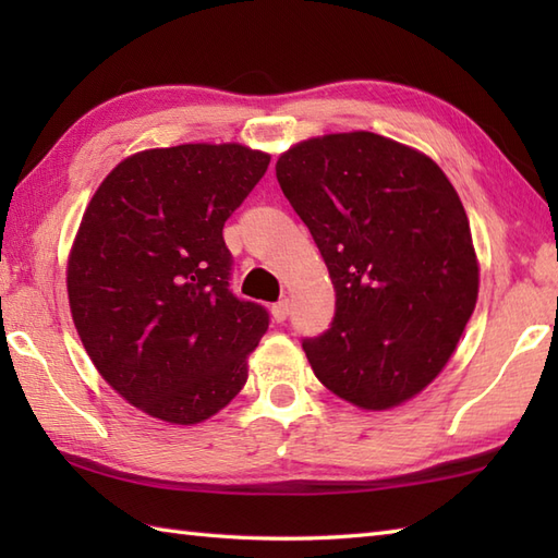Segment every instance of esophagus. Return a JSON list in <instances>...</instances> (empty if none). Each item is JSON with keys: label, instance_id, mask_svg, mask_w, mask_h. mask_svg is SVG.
<instances>
[{"label": "esophagus", "instance_id": "obj_1", "mask_svg": "<svg viewBox=\"0 0 558 558\" xmlns=\"http://www.w3.org/2000/svg\"><path fill=\"white\" fill-rule=\"evenodd\" d=\"M270 314H272V318H276L278 324H282L288 318V314H290V300H280V302H276L270 306Z\"/></svg>", "mask_w": 558, "mask_h": 558}]
</instances>
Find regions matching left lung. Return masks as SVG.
<instances>
[{
	"instance_id": "obj_1",
	"label": "left lung",
	"mask_w": 558,
	"mask_h": 558,
	"mask_svg": "<svg viewBox=\"0 0 558 558\" xmlns=\"http://www.w3.org/2000/svg\"><path fill=\"white\" fill-rule=\"evenodd\" d=\"M282 194L310 228L336 316L304 340L330 393L390 410L441 374L480 292L470 220L422 150L372 132L324 134L280 153Z\"/></svg>"
}]
</instances>
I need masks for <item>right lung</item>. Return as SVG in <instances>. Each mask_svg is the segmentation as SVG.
Here are the masks:
<instances>
[{"label": "right lung", "mask_w": 558, "mask_h": 558, "mask_svg": "<svg viewBox=\"0 0 558 558\" xmlns=\"http://www.w3.org/2000/svg\"><path fill=\"white\" fill-rule=\"evenodd\" d=\"M268 162L242 144L148 148L83 213L66 260L71 318L105 381L150 417L198 424L246 384L268 314L230 292L222 225Z\"/></svg>", "instance_id": "obj_1"}]
</instances>
